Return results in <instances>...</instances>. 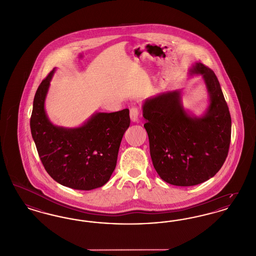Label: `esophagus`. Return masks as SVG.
<instances>
[{"label": "esophagus", "instance_id": "34e87169", "mask_svg": "<svg viewBox=\"0 0 256 256\" xmlns=\"http://www.w3.org/2000/svg\"><path fill=\"white\" fill-rule=\"evenodd\" d=\"M130 116L132 122H137L138 118H139V110L137 106H132L130 110Z\"/></svg>", "mask_w": 256, "mask_h": 256}]
</instances>
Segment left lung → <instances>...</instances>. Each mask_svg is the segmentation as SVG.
<instances>
[{
    "mask_svg": "<svg viewBox=\"0 0 256 256\" xmlns=\"http://www.w3.org/2000/svg\"><path fill=\"white\" fill-rule=\"evenodd\" d=\"M192 73L203 76L210 96L201 118L186 113L178 90L159 94L143 106L154 168L166 183L180 186L214 177L225 163L232 135L228 106L214 72L196 62Z\"/></svg>",
    "mask_w": 256,
    "mask_h": 256,
    "instance_id": "8db88e82",
    "label": "left lung"
}]
</instances>
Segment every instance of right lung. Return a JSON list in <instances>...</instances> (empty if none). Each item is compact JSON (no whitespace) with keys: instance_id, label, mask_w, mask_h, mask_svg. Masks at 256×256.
Returning <instances> with one entry per match:
<instances>
[{"instance_id":"obj_1","label":"right lung","mask_w":256,"mask_h":256,"mask_svg":"<svg viewBox=\"0 0 256 256\" xmlns=\"http://www.w3.org/2000/svg\"><path fill=\"white\" fill-rule=\"evenodd\" d=\"M53 73L54 70L40 84L31 113V134L42 164L62 186L80 190L100 188L115 170L120 144L130 123V110L96 113L77 128L56 126L44 112Z\"/></svg>"}]
</instances>
